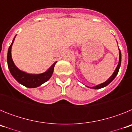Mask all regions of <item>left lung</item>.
<instances>
[{
	"label": "left lung",
	"mask_w": 132,
	"mask_h": 132,
	"mask_svg": "<svg viewBox=\"0 0 132 132\" xmlns=\"http://www.w3.org/2000/svg\"><path fill=\"white\" fill-rule=\"evenodd\" d=\"M119 52H120V58H119V63H118V65L117 67H116V70H115V71L114 72V73L112 74V75L109 78V79H108V80L106 81V82H103V83L101 84V85H97V86H96V87H93V88H94V89H99V88H103V87H106V86H107V85H108V84H110V82L112 81L114 79V78L116 77V75H117L119 71V69H120V65H121V52L120 50V49H119Z\"/></svg>",
	"instance_id": "left-lung-1"
}]
</instances>
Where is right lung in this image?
Listing matches in <instances>:
<instances>
[{
  "mask_svg": "<svg viewBox=\"0 0 132 132\" xmlns=\"http://www.w3.org/2000/svg\"><path fill=\"white\" fill-rule=\"evenodd\" d=\"M14 38L11 45L9 47L8 55H7V63H8V67L10 70V73L19 83L28 87V88H36V87H39L41 85H42L43 83L47 81L52 77L55 65L57 63V61L55 62L50 67V68L47 70V71L44 73H42V74L30 75L22 71L16 67V65H14L12 59L11 48L14 40Z\"/></svg>",
  "mask_w": 132,
  "mask_h": 132,
  "instance_id": "add662e5",
  "label": "right lung"
}]
</instances>
